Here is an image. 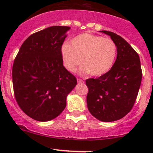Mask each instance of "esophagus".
Here are the masks:
<instances>
[{
    "label": "esophagus",
    "mask_w": 153,
    "mask_h": 153,
    "mask_svg": "<svg viewBox=\"0 0 153 153\" xmlns=\"http://www.w3.org/2000/svg\"><path fill=\"white\" fill-rule=\"evenodd\" d=\"M78 82L79 83V84H84V80H82V79H81V78H78Z\"/></svg>",
    "instance_id": "1"
}]
</instances>
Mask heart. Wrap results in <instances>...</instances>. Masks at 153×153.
<instances>
[{
    "instance_id": "1",
    "label": "heart",
    "mask_w": 153,
    "mask_h": 153,
    "mask_svg": "<svg viewBox=\"0 0 153 153\" xmlns=\"http://www.w3.org/2000/svg\"><path fill=\"white\" fill-rule=\"evenodd\" d=\"M61 56L64 67L69 72L75 71L82 62L84 66L81 72L92 76H101L113 67L117 47L111 38L83 33L72 38L70 44L62 46Z\"/></svg>"
}]
</instances>
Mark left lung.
Wrapping results in <instances>:
<instances>
[{
	"instance_id": "obj_1",
	"label": "left lung",
	"mask_w": 153,
	"mask_h": 153,
	"mask_svg": "<svg viewBox=\"0 0 153 153\" xmlns=\"http://www.w3.org/2000/svg\"><path fill=\"white\" fill-rule=\"evenodd\" d=\"M117 47V58L112 69L104 75L86 80V102L89 112L104 122L119 120L133 107L142 78L138 53L123 38L109 31Z\"/></svg>"
}]
</instances>
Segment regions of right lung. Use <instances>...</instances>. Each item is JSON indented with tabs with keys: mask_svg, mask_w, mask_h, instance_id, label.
Masks as SVG:
<instances>
[{
	"mask_svg": "<svg viewBox=\"0 0 153 153\" xmlns=\"http://www.w3.org/2000/svg\"><path fill=\"white\" fill-rule=\"evenodd\" d=\"M70 27L55 26L31 35L12 67L15 100L32 119L48 121L60 115L77 79L63 65L61 47Z\"/></svg>",
	"mask_w": 153,
	"mask_h": 153,
	"instance_id": "obj_1",
	"label": "right lung"
}]
</instances>
